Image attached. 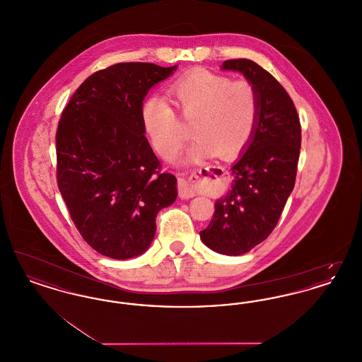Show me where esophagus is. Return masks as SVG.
Masks as SVG:
<instances>
[{
	"label": "esophagus",
	"instance_id": "1",
	"mask_svg": "<svg viewBox=\"0 0 362 362\" xmlns=\"http://www.w3.org/2000/svg\"><path fill=\"white\" fill-rule=\"evenodd\" d=\"M177 189H179V197H180L182 199H189V198L195 197V191L192 189V185L189 183V180L179 179Z\"/></svg>",
	"mask_w": 362,
	"mask_h": 362
}]
</instances>
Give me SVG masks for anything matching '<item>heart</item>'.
Returning a JSON list of instances; mask_svg holds the SVG:
<instances>
[{
  "label": "heart",
  "mask_w": 362,
  "mask_h": 362,
  "mask_svg": "<svg viewBox=\"0 0 362 362\" xmlns=\"http://www.w3.org/2000/svg\"><path fill=\"white\" fill-rule=\"evenodd\" d=\"M171 95L183 118L194 119L197 137L182 156L183 161H202L216 152L236 155L252 136L259 102L257 89L248 81L195 70L173 84ZM141 115L156 151L164 157L173 155L189 136L173 104L161 96L148 98Z\"/></svg>",
  "instance_id": "1"
}]
</instances>
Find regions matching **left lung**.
Wrapping results in <instances>:
<instances>
[{
  "label": "left lung",
  "mask_w": 362,
  "mask_h": 362,
  "mask_svg": "<svg viewBox=\"0 0 362 362\" xmlns=\"http://www.w3.org/2000/svg\"><path fill=\"white\" fill-rule=\"evenodd\" d=\"M223 70L240 71L258 93L255 129L233 164L232 189L216 201L201 240L210 250L238 257L266 240L276 228L296 182L301 126L291 96L251 59H229Z\"/></svg>",
  "instance_id": "1"
}]
</instances>
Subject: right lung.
Returning a JSON list of instances; mask_svg holds the SVG:
<instances>
[{
	"label": "right lung",
	"instance_id": "1",
	"mask_svg": "<svg viewBox=\"0 0 362 362\" xmlns=\"http://www.w3.org/2000/svg\"><path fill=\"white\" fill-rule=\"evenodd\" d=\"M176 65L122 62L89 76L70 98L57 129V183L83 239L99 254H144L156 216L177 197L176 177L161 165L142 122L149 89Z\"/></svg>",
	"mask_w": 362,
	"mask_h": 362
}]
</instances>
